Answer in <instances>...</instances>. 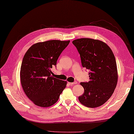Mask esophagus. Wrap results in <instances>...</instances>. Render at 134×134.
<instances>
[{"label": "esophagus", "instance_id": "34e87169", "mask_svg": "<svg viewBox=\"0 0 134 134\" xmlns=\"http://www.w3.org/2000/svg\"><path fill=\"white\" fill-rule=\"evenodd\" d=\"M77 83V82H69V84L70 85H71V86H72V85H75Z\"/></svg>", "mask_w": 134, "mask_h": 134}]
</instances>
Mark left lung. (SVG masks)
<instances>
[{"label": "left lung", "mask_w": 134, "mask_h": 134, "mask_svg": "<svg viewBox=\"0 0 134 134\" xmlns=\"http://www.w3.org/2000/svg\"><path fill=\"white\" fill-rule=\"evenodd\" d=\"M72 44L80 54L82 66L89 70L90 81L80 83L84 93L79 97V101L89 108L100 107L112 96L117 85L114 54L106 43L98 40L82 38Z\"/></svg>", "instance_id": "8db88e82"}]
</instances>
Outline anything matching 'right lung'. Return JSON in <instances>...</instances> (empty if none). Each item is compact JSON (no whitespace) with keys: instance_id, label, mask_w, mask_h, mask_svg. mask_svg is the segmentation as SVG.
<instances>
[{"instance_id":"1","label":"right lung","mask_w":134,"mask_h":134,"mask_svg":"<svg viewBox=\"0 0 134 134\" xmlns=\"http://www.w3.org/2000/svg\"><path fill=\"white\" fill-rule=\"evenodd\" d=\"M70 40H49L32 45L22 60L20 79L25 94L36 105L46 108L58 101L67 81L51 75V69Z\"/></svg>"}]
</instances>
